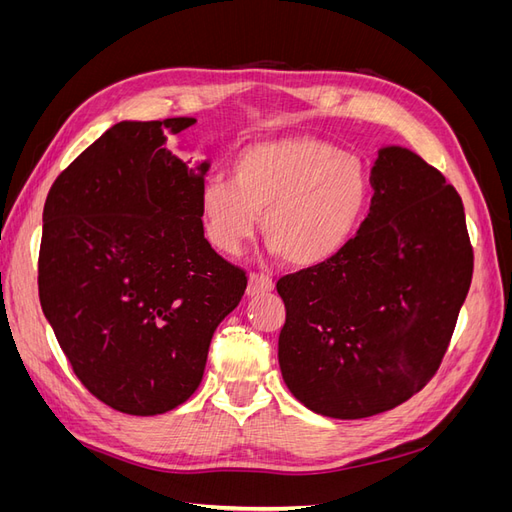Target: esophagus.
<instances>
[{
    "label": "esophagus",
    "mask_w": 512,
    "mask_h": 512,
    "mask_svg": "<svg viewBox=\"0 0 512 512\" xmlns=\"http://www.w3.org/2000/svg\"><path fill=\"white\" fill-rule=\"evenodd\" d=\"M273 280L269 275H262V273H250V280H247V294L250 297H256V294L262 292H271L273 290Z\"/></svg>",
    "instance_id": "esophagus-1"
}]
</instances>
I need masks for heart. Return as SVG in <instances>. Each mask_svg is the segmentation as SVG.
<instances>
[{"mask_svg": "<svg viewBox=\"0 0 512 512\" xmlns=\"http://www.w3.org/2000/svg\"><path fill=\"white\" fill-rule=\"evenodd\" d=\"M230 179H209L198 196L207 239L237 254L262 237L292 267H316L348 245L367 200L365 164L312 134L282 136L243 147Z\"/></svg>", "mask_w": 512, "mask_h": 512, "instance_id": "heart-1", "label": "heart"}]
</instances>
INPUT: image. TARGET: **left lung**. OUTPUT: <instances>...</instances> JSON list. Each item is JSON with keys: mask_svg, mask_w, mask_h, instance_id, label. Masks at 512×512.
I'll use <instances>...</instances> for the list:
<instances>
[{"mask_svg": "<svg viewBox=\"0 0 512 512\" xmlns=\"http://www.w3.org/2000/svg\"><path fill=\"white\" fill-rule=\"evenodd\" d=\"M359 232L316 267L284 275L277 359L290 393L333 418L391 410L436 376L472 282L461 196L438 168L380 149Z\"/></svg>", "mask_w": 512, "mask_h": 512, "instance_id": "obj_1", "label": "left lung"}]
</instances>
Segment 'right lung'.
Segmentation results:
<instances>
[{
    "mask_svg": "<svg viewBox=\"0 0 512 512\" xmlns=\"http://www.w3.org/2000/svg\"><path fill=\"white\" fill-rule=\"evenodd\" d=\"M194 123H117L61 170L42 211V312L76 378L123 414H164L198 389L247 286L205 239L209 164L168 147Z\"/></svg>",
    "mask_w": 512,
    "mask_h": 512,
    "instance_id": "obj_1",
    "label": "right lung"
}]
</instances>
